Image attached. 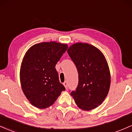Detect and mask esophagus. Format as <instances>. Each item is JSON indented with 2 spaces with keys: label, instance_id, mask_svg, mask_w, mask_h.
Segmentation results:
<instances>
[{
  "label": "esophagus",
  "instance_id": "obj_1",
  "mask_svg": "<svg viewBox=\"0 0 132 132\" xmlns=\"http://www.w3.org/2000/svg\"><path fill=\"white\" fill-rule=\"evenodd\" d=\"M63 85L65 86V87L66 89H67V88H68V83H67V82H65L64 83H63Z\"/></svg>",
  "mask_w": 132,
  "mask_h": 132
}]
</instances>
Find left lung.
Here are the masks:
<instances>
[{"label":"left lung","instance_id":"8db88e82","mask_svg":"<svg viewBox=\"0 0 132 132\" xmlns=\"http://www.w3.org/2000/svg\"><path fill=\"white\" fill-rule=\"evenodd\" d=\"M67 52L78 73V85L70 95L82 110L97 107L105 100L110 85V70L104 55L87 43H76Z\"/></svg>","mask_w":132,"mask_h":132}]
</instances>
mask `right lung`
Returning a JSON list of instances; mask_svg holds the SVG:
<instances>
[{
  "label": "right lung",
  "mask_w": 132,
  "mask_h": 132,
  "mask_svg": "<svg viewBox=\"0 0 132 132\" xmlns=\"http://www.w3.org/2000/svg\"><path fill=\"white\" fill-rule=\"evenodd\" d=\"M67 48V44L42 42L26 52L20 68V82L25 95L34 106L46 109L65 90L55 65Z\"/></svg>",
  "instance_id": "add662e5"
}]
</instances>
